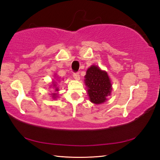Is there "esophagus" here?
I'll use <instances>...</instances> for the list:
<instances>
[{
	"mask_svg": "<svg viewBox=\"0 0 160 160\" xmlns=\"http://www.w3.org/2000/svg\"><path fill=\"white\" fill-rule=\"evenodd\" d=\"M73 76L75 80H80V74L78 73H74L73 74Z\"/></svg>",
	"mask_w": 160,
	"mask_h": 160,
	"instance_id": "1",
	"label": "esophagus"
}]
</instances>
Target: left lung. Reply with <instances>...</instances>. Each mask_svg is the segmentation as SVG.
<instances>
[{
  "instance_id": "1",
  "label": "left lung",
  "mask_w": 160,
  "mask_h": 160,
  "mask_svg": "<svg viewBox=\"0 0 160 160\" xmlns=\"http://www.w3.org/2000/svg\"><path fill=\"white\" fill-rule=\"evenodd\" d=\"M84 83L91 102L102 104L107 100L112 90V84L107 72L102 71L99 67L92 65L87 69Z\"/></svg>"
}]
</instances>
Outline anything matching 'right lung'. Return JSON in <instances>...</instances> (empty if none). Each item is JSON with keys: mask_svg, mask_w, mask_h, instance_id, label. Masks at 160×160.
Masks as SVG:
<instances>
[{"mask_svg": "<svg viewBox=\"0 0 160 160\" xmlns=\"http://www.w3.org/2000/svg\"><path fill=\"white\" fill-rule=\"evenodd\" d=\"M53 87H55V92H58L59 91V88L57 87L56 82H53ZM52 96V98L53 99H56V98L58 97V93H53L52 94H51Z\"/></svg>", "mask_w": 160, "mask_h": 160, "instance_id": "obj_1", "label": "right lung"}]
</instances>
